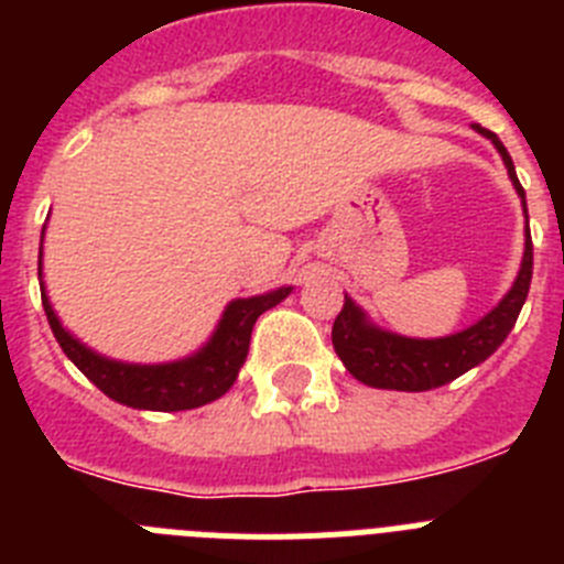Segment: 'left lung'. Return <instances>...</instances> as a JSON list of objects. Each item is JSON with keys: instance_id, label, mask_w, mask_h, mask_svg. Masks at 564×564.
<instances>
[{"instance_id": "left-lung-1", "label": "left lung", "mask_w": 564, "mask_h": 564, "mask_svg": "<svg viewBox=\"0 0 564 564\" xmlns=\"http://www.w3.org/2000/svg\"><path fill=\"white\" fill-rule=\"evenodd\" d=\"M475 129L482 138L495 143V149L500 152L508 177H511L517 194H520L522 212H525L528 220L525 188L517 181L511 154L506 152V147H502L495 132L482 129L480 123H475ZM531 273H534V246H531V234L525 231V253H522L520 273H517L511 291L480 322H475L466 330L441 338H410L383 330V327L372 325L370 316L344 293V307L336 322H333V347H336L347 372L356 381L367 383V387L398 392L435 390V387L455 381L457 376L486 361L506 341L522 305H525Z\"/></svg>"}]
</instances>
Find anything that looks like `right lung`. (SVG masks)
Segmentation results:
<instances>
[{"label": "right lung", "mask_w": 564, "mask_h": 564, "mask_svg": "<svg viewBox=\"0 0 564 564\" xmlns=\"http://www.w3.org/2000/svg\"><path fill=\"white\" fill-rule=\"evenodd\" d=\"M39 285H42V305L44 313H47L50 330L62 344L64 356L76 364L78 370L96 383L107 398L123 403V406H132V410L152 412L197 410L203 403H212L226 395L234 381H237L239 367L246 364L257 318L271 311V307H276L293 291L291 285H285L276 288V291L259 293V296L228 302L212 338L192 356L166 364H129L101 356L84 341H78L62 325V318L56 316V311L50 305L47 291H44L42 246H39Z\"/></svg>", "instance_id": "add662e5"}]
</instances>
